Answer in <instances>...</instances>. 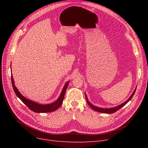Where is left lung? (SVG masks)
<instances>
[{"mask_svg":"<svg viewBox=\"0 0 148 148\" xmlns=\"http://www.w3.org/2000/svg\"><path fill=\"white\" fill-rule=\"evenodd\" d=\"M136 88H137V87H136V89H134V90L133 94H131V95L130 96V97L126 101H125L124 103H123L122 104H120V105H119V106H116V107H112V108H101V107H97V106H95L94 105H93L92 104H91V103L89 101V100H88V98H87V96H86V94H85V96H86V101H87V103H88V105H89L94 110H95V111H97V112H98L104 113H108H108H113L116 112V111H118V110H119L121 108H122V107H123L124 106H125L126 104H127V103L130 101L131 99V98H133V95H134L135 92H136Z\"/></svg>","mask_w":148,"mask_h":148,"instance_id":"obj_1","label":"left lung"}]
</instances>
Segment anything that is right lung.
I'll use <instances>...</instances> for the list:
<instances>
[{"label": "right lung", "mask_w": 148, "mask_h": 148, "mask_svg": "<svg viewBox=\"0 0 148 148\" xmlns=\"http://www.w3.org/2000/svg\"><path fill=\"white\" fill-rule=\"evenodd\" d=\"M11 82H12L13 89L15 93V94H16L17 97H18L21 99V101L23 103H24L28 108H29V109H30L31 110L35 113H49V112L56 110L58 108H59V107H60V106L62 105L65 97V91L66 90V88L68 86V84L70 81H68L65 83L63 89H62L61 92V94L59 97V98L57 99V100L52 103L47 104H39L36 102L33 101L32 100H30L26 98V97H25L23 95H22L21 93L18 91V89L15 86L12 75H11Z\"/></svg>", "instance_id": "obj_1"}]
</instances>
